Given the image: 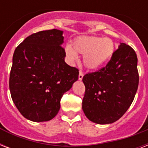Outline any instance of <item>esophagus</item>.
I'll return each mask as SVG.
<instances>
[{
  "instance_id": "34e87169",
  "label": "esophagus",
  "mask_w": 148,
  "mask_h": 148,
  "mask_svg": "<svg viewBox=\"0 0 148 148\" xmlns=\"http://www.w3.org/2000/svg\"><path fill=\"white\" fill-rule=\"evenodd\" d=\"M83 77H84V73L82 71H79V75H78V79L80 81H81L82 79H83Z\"/></svg>"
}]
</instances>
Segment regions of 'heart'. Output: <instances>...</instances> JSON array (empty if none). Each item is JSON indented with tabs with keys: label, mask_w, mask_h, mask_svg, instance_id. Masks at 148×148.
<instances>
[{
	"label": "heart",
	"mask_w": 148,
	"mask_h": 148,
	"mask_svg": "<svg viewBox=\"0 0 148 148\" xmlns=\"http://www.w3.org/2000/svg\"><path fill=\"white\" fill-rule=\"evenodd\" d=\"M115 44L109 38L80 37L73 43V47L67 46L65 53L71 61L77 59V53L84 55V63L89 69H97L107 63L115 51Z\"/></svg>",
	"instance_id": "heart-1"
}]
</instances>
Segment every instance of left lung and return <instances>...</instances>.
Returning <instances> with one entry per match:
<instances>
[{"label": "left lung", "mask_w": 148, "mask_h": 148, "mask_svg": "<svg viewBox=\"0 0 148 148\" xmlns=\"http://www.w3.org/2000/svg\"><path fill=\"white\" fill-rule=\"evenodd\" d=\"M85 93L84 113L99 124H111L125 114L133 102L139 84L138 57L121 43L104 67L83 77Z\"/></svg>", "instance_id": "obj_1"}]
</instances>
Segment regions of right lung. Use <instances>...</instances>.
Listing matches in <instances>:
<instances>
[{
  "mask_svg": "<svg viewBox=\"0 0 148 148\" xmlns=\"http://www.w3.org/2000/svg\"><path fill=\"white\" fill-rule=\"evenodd\" d=\"M63 31L52 29L32 34L14 51L9 88L15 106L34 122L53 119L60 99L78 79L79 70L64 61Z\"/></svg>",
  "mask_w": 148,
  "mask_h": 148,
  "instance_id": "1",
  "label": "right lung"
}]
</instances>
